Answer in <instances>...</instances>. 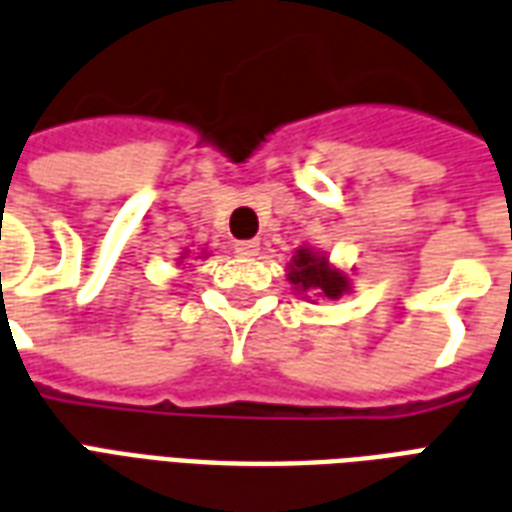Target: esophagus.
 Here are the masks:
<instances>
[{
    "mask_svg": "<svg viewBox=\"0 0 512 512\" xmlns=\"http://www.w3.org/2000/svg\"><path fill=\"white\" fill-rule=\"evenodd\" d=\"M234 251L240 253V256H256V253H259V242L256 240L234 242Z\"/></svg>",
    "mask_w": 512,
    "mask_h": 512,
    "instance_id": "1",
    "label": "esophagus"
}]
</instances>
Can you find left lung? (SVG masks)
I'll use <instances>...</instances> for the list:
<instances>
[{
	"label": "left lung",
	"instance_id": "obj_1",
	"mask_svg": "<svg viewBox=\"0 0 512 512\" xmlns=\"http://www.w3.org/2000/svg\"><path fill=\"white\" fill-rule=\"evenodd\" d=\"M289 281L300 292H319L324 297H330V300H335L346 289V278L341 272L330 270L327 261L313 256L311 251H297L292 270H289Z\"/></svg>",
	"mask_w": 512,
	"mask_h": 512
}]
</instances>
